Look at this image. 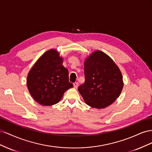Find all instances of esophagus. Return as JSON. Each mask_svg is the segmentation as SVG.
Masks as SVG:
<instances>
[{
    "mask_svg": "<svg viewBox=\"0 0 152 152\" xmlns=\"http://www.w3.org/2000/svg\"><path fill=\"white\" fill-rule=\"evenodd\" d=\"M78 86H79V83H78V82H75V83H73V87H74V88L77 89L78 87Z\"/></svg>",
    "mask_w": 152,
    "mask_h": 152,
    "instance_id": "obj_1",
    "label": "esophagus"
}]
</instances>
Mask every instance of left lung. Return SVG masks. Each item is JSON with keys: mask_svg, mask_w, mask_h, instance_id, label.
<instances>
[{"mask_svg": "<svg viewBox=\"0 0 152 152\" xmlns=\"http://www.w3.org/2000/svg\"><path fill=\"white\" fill-rule=\"evenodd\" d=\"M85 82L78 90L87 104L104 108L120 96L123 79L112 58L101 50L92 53L84 62Z\"/></svg>", "mask_w": 152, "mask_h": 152, "instance_id": "1", "label": "left lung"}]
</instances>
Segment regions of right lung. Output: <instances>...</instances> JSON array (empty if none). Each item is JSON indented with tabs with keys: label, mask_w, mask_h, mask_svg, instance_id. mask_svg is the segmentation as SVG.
Wrapping results in <instances>:
<instances>
[{
	"label": "right lung",
	"mask_w": 152,
	"mask_h": 152,
	"mask_svg": "<svg viewBox=\"0 0 152 152\" xmlns=\"http://www.w3.org/2000/svg\"><path fill=\"white\" fill-rule=\"evenodd\" d=\"M31 96L44 106L58 103L63 94L73 86L69 82L68 70L63 66V58L55 49L42 55L29 72L26 80Z\"/></svg>",
	"instance_id": "add662e5"
}]
</instances>
